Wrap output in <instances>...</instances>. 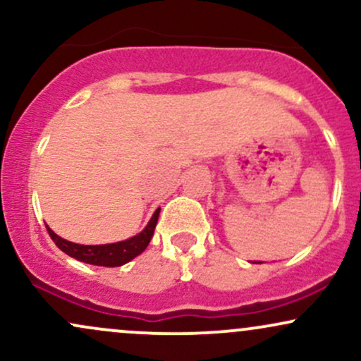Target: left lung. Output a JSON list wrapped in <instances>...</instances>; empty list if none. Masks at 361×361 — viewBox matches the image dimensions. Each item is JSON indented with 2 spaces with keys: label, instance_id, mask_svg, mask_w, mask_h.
<instances>
[{
  "label": "left lung",
  "instance_id": "8db88e82",
  "mask_svg": "<svg viewBox=\"0 0 361 361\" xmlns=\"http://www.w3.org/2000/svg\"><path fill=\"white\" fill-rule=\"evenodd\" d=\"M259 263H261V261H259Z\"/></svg>",
  "mask_w": 361,
  "mask_h": 361
}]
</instances>
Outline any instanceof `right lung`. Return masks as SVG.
Masks as SVG:
<instances>
[{
  "instance_id": "obj_1",
  "label": "right lung",
  "mask_w": 361,
  "mask_h": 361,
  "mask_svg": "<svg viewBox=\"0 0 361 361\" xmlns=\"http://www.w3.org/2000/svg\"><path fill=\"white\" fill-rule=\"evenodd\" d=\"M159 210L157 209L152 214L151 221L147 222V226L137 235H132V238L126 239V241L111 243V244H97V246H86V244H76L71 241H66L61 235H57L51 227H47L49 235L52 238V241L56 243V246L61 251H64L66 255L71 256V258L82 261V263L88 264H97V267H122V264L128 263L139 256L140 252L147 247L149 241H151L152 234H154L157 217H159Z\"/></svg>"
}]
</instances>
